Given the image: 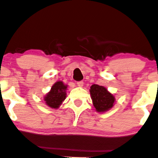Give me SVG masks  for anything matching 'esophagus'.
<instances>
[{"label": "esophagus", "mask_w": 158, "mask_h": 158, "mask_svg": "<svg viewBox=\"0 0 158 158\" xmlns=\"http://www.w3.org/2000/svg\"><path fill=\"white\" fill-rule=\"evenodd\" d=\"M83 85H84V82H83L82 81H80V82H77V86H79V87H82Z\"/></svg>", "instance_id": "1"}]
</instances>
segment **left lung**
<instances>
[{"label": "left lung", "mask_w": 158, "mask_h": 158, "mask_svg": "<svg viewBox=\"0 0 158 158\" xmlns=\"http://www.w3.org/2000/svg\"><path fill=\"white\" fill-rule=\"evenodd\" d=\"M89 91L94 107L97 112H106L113 107L115 101V96L105 87L94 84Z\"/></svg>", "instance_id": "obj_1"}]
</instances>
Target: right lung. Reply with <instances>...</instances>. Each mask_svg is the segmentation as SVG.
<instances>
[{"label":"right lung","instance_id":"add662e5","mask_svg":"<svg viewBox=\"0 0 158 158\" xmlns=\"http://www.w3.org/2000/svg\"><path fill=\"white\" fill-rule=\"evenodd\" d=\"M67 86L62 81L55 82L43 98L45 103L52 109L59 108L67 97Z\"/></svg>","mask_w":158,"mask_h":158}]
</instances>
